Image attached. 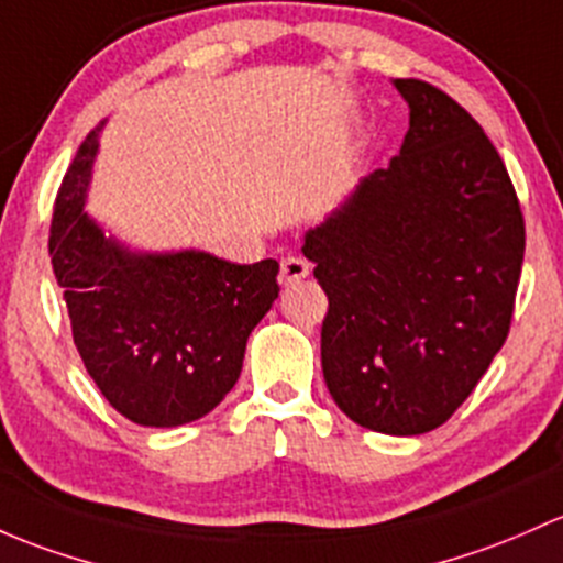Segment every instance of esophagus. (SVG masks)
<instances>
[{
	"mask_svg": "<svg viewBox=\"0 0 563 563\" xmlns=\"http://www.w3.org/2000/svg\"><path fill=\"white\" fill-rule=\"evenodd\" d=\"M307 275H310V264L299 256H288L280 262V277L277 280H280V286H294V283L305 280Z\"/></svg>",
	"mask_w": 563,
	"mask_h": 563,
	"instance_id": "esophagus-1",
	"label": "esophagus"
}]
</instances>
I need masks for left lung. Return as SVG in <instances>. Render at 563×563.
<instances>
[{"label": "left lung", "instance_id": "obj_1", "mask_svg": "<svg viewBox=\"0 0 563 563\" xmlns=\"http://www.w3.org/2000/svg\"><path fill=\"white\" fill-rule=\"evenodd\" d=\"M410 104L399 156L305 234L329 297L331 399L380 434L437 429L464 405L512 323L526 229L505 162L445 91L394 80Z\"/></svg>", "mask_w": 563, "mask_h": 563}]
</instances>
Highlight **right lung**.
I'll list each match as a JSON object with an SVG mask.
<instances>
[{
    "mask_svg": "<svg viewBox=\"0 0 563 563\" xmlns=\"http://www.w3.org/2000/svg\"><path fill=\"white\" fill-rule=\"evenodd\" d=\"M102 126L82 140L58 188L47 240L53 275L104 399L140 426L191 423L234 388L247 336L280 291V266L205 251L134 253L104 236L82 210Z\"/></svg>",
    "mask_w": 563,
    "mask_h": 563,
    "instance_id": "1",
    "label": "right lung"
}]
</instances>
